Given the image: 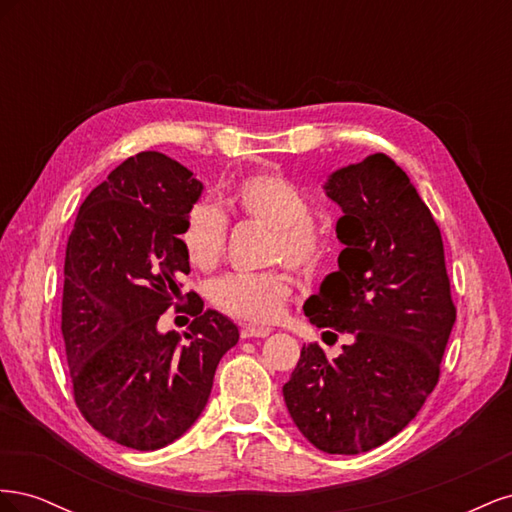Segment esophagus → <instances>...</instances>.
<instances>
[{"label": "esophagus", "instance_id": "esophagus-1", "mask_svg": "<svg viewBox=\"0 0 512 512\" xmlns=\"http://www.w3.org/2000/svg\"><path fill=\"white\" fill-rule=\"evenodd\" d=\"M271 333L269 327H243L241 337L243 339H252V337H267Z\"/></svg>", "mask_w": 512, "mask_h": 512}]
</instances>
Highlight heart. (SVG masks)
Returning <instances> with one entry per match:
<instances>
[{"label":"heart","instance_id":"obj_1","mask_svg":"<svg viewBox=\"0 0 512 512\" xmlns=\"http://www.w3.org/2000/svg\"><path fill=\"white\" fill-rule=\"evenodd\" d=\"M228 207L243 220L271 230L265 262H288L294 269L316 265L324 250L320 228L309 220L307 198L280 175H254L243 179L228 196ZM228 241L224 213L213 205H194L181 228V243L190 262L200 271L220 265ZM292 292L286 269L228 275L215 286V303L224 314L243 322H271L284 312Z\"/></svg>","mask_w":512,"mask_h":512}]
</instances>
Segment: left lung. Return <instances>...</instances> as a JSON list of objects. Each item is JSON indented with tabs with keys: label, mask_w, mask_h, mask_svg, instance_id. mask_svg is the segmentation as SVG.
Listing matches in <instances>:
<instances>
[{
	"label": "left lung",
	"mask_w": 512,
	"mask_h": 512,
	"mask_svg": "<svg viewBox=\"0 0 512 512\" xmlns=\"http://www.w3.org/2000/svg\"><path fill=\"white\" fill-rule=\"evenodd\" d=\"M324 190L344 211V250L303 312L352 342L337 359L303 346L284 401L320 451L359 455L397 436L436 389L457 309L440 228L389 156L335 170Z\"/></svg>",
	"instance_id": "1"
}]
</instances>
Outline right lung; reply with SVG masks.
<instances>
[{
	"mask_svg": "<svg viewBox=\"0 0 512 512\" xmlns=\"http://www.w3.org/2000/svg\"><path fill=\"white\" fill-rule=\"evenodd\" d=\"M200 192L179 162L136 153L85 198L66 247L61 333L76 408L136 451H158L194 425L239 342L235 322L181 292L190 273L181 228ZM173 304L195 316L185 343L157 329Z\"/></svg>",
	"mask_w": 512,
	"mask_h": 512,
	"instance_id": "1",
	"label": "right lung"
}]
</instances>
